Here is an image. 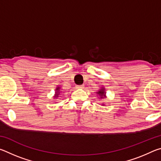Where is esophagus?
<instances>
[{"label": "esophagus", "mask_w": 161, "mask_h": 161, "mask_svg": "<svg viewBox=\"0 0 161 161\" xmlns=\"http://www.w3.org/2000/svg\"><path fill=\"white\" fill-rule=\"evenodd\" d=\"M77 89H84V85H78L77 86Z\"/></svg>", "instance_id": "obj_1"}]
</instances>
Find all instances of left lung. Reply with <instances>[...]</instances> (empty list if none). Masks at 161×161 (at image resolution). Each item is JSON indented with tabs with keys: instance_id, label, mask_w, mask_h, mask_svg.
<instances>
[{
	"instance_id": "left-lung-1",
	"label": "left lung",
	"mask_w": 161,
	"mask_h": 161,
	"mask_svg": "<svg viewBox=\"0 0 161 161\" xmlns=\"http://www.w3.org/2000/svg\"><path fill=\"white\" fill-rule=\"evenodd\" d=\"M96 93H97V95L99 96V99L100 98L101 99H104V98L107 97V96H106V94H107V92H106L104 87L102 86V88L99 89V90H98V92H97ZM102 106H105V103H102Z\"/></svg>"
}]
</instances>
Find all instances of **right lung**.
<instances>
[{
  "label": "right lung",
  "mask_w": 161,
  "mask_h": 161,
  "mask_svg": "<svg viewBox=\"0 0 161 161\" xmlns=\"http://www.w3.org/2000/svg\"><path fill=\"white\" fill-rule=\"evenodd\" d=\"M61 87L60 86H57L55 89V94H54V99H57V98H58L59 96V94L61 93Z\"/></svg>",
  "instance_id": "right-lung-1"
}]
</instances>
